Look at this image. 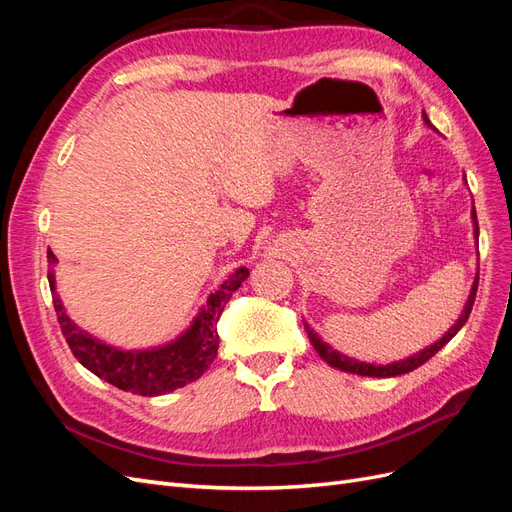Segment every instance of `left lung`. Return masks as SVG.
Segmentation results:
<instances>
[{
	"label": "left lung",
	"mask_w": 512,
	"mask_h": 512,
	"mask_svg": "<svg viewBox=\"0 0 512 512\" xmlns=\"http://www.w3.org/2000/svg\"><path fill=\"white\" fill-rule=\"evenodd\" d=\"M425 121L429 123L427 115H425ZM472 220H474V235L478 237V222H476V209H472ZM476 290H478V277L474 280V286H472V292L468 297V303L466 307H463V312L459 316V320L453 324L451 331H448L440 342H436L433 346L416 352L414 356H410V359L406 361H397V363H391V365H369V363H361L356 359H350V356L346 354H339L337 350H333L327 342H322L320 335L314 333L312 329H309V324H305V331H307V337L309 342H312V346L316 348V352L320 354L322 361H327L331 367H337L342 371H350V374H356V376H371V378H393V376H401V374H408V371L421 367L423 363H427L433 354L440 352L451 339L457 335V331L463 327V324L468 322L470 318V312H472V305H474V299H476Z\"/></svg>",
	"instance_id": "left-lung-1"
}]
</instances>
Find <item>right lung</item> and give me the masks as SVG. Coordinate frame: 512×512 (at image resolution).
<instances>
[{"instance_id": "right-lung-1", "label": "right lung", "mask_w": 512, "mask_h": 512, "mask_svg": "<svg viewBox=\"0 0 512 512\" xmlns=\"http://www.w3.org/2000/svg\"><path fill=\"white\" fill-rule=\"evenodd\" d=\"M46 258H49L51 265L57 262L51 250L46 252ZM247 275H250V271L245 267L237 269L220 286V290H215L207 299V305L200 309V314L194 318L188 331L175 342L151 350H119L81 331L68 318L61 299L57 297L53 271H49V286L53 292V305L61 333H64L79 363L87 367L91 374H96L121 391L156 397L181 389V386L194 382L209 369L220 348L218 320L232 292L245 282Z\"/></svg>"}]
</instances>
